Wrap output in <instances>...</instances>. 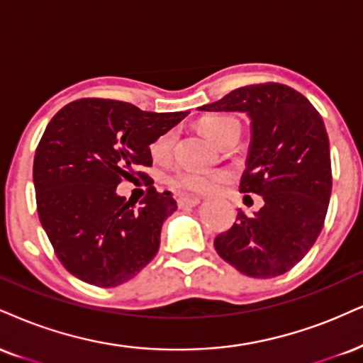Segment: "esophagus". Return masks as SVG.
<instances>
[{"label": "esophagus", "instance_id": "esophagus-1", "mask_svg": "<svg viewBox=\"0 0 363 363\" xmlns=\"http://www.w3.org/2000/svg\"><path fill=\"white\" fill-rule=\"evenodd\" d=\"M199 203H201L199 198H187V196H181V198L177 199V206L181 209L194 208V206H198Z\"/></svg>", "mask_w": 363, "mask_h": 363}]
</instances>
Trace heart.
<instances>
[{
  "label": "heart",
  "instance_id": "heart-1",
  "mask_svg": "<svg viewBox=\"0 0 363 363\" xmlns=\"http://www.w3.org/2000/svg\"><path fill=\"white\" fill-rule=\"evenodd\" d=\"M238 125L231 116L218 115L203 121V130L213 142H220L228 130ZM174 147V132L160 135L150 145V154L155 160H167ZM226 179L225 172H196V170H181L169 177V184L181 193L189 194H209L215 193Z\"/></svg>",
  "mask_w": 363,
  "mask_h": 363
}]
</instances>
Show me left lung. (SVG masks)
I'll use <instances>...</instances> for the list:
<instances>
[{
  "label": "left lung",
  "mask_w": 363,
  "mask_h": 363,
  "mask_svg": "<svg viewBox=\"0 0 363 363\" xmlns=\"http://www.w3.org/2000/svg\"><path fill=\"white\" fill-rule=\"evenodd\" d=\"M199 111L250 118V145L240 193L264 206L215 238L221 259L250 277H276L294 267L321 233L331 196L330 140L320 113L289 86L238 87Z\"/></svg>",
  "instance_id": "obj_1"
}]
</instances>
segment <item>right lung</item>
Listing matches in <instances>:
<instances>
[{"instance_id": "right-lung-1", "label": "right lung", "mask_w": 363, "mask_h": 363, "mask_svg": "<svg viewBox=\"0 0 363 363\" xmlns=\"http://www.w3.org/2000/svg\"><path fill=\"white\" fill-rule=\"evenodd\" d=\"M187 115L77 99L47 125L33 160L37 211L57 259L74 277L115 287L157 255L176 199L150 187L133 209L116 187L121 179H148L137 169L152 165L150 145Z\"/></svg>"}]
</instances>
